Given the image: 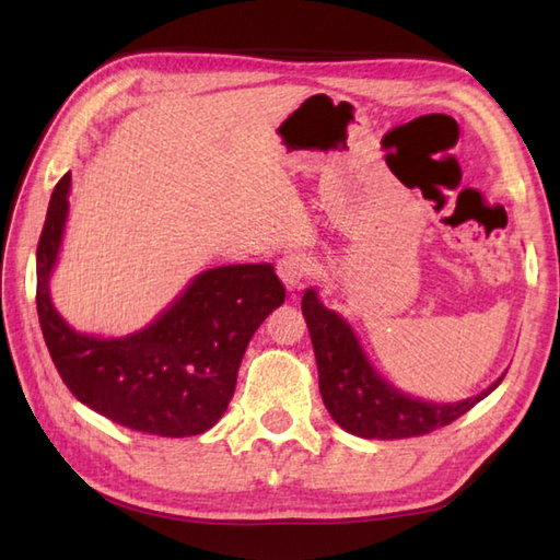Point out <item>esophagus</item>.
Returning <instances> with one entry per match:
<instances>
[{
	"label": "esophagus",
	"mask_w": 560,
	"mask_h": 560,
	"mask_svg": "<svg viewBox=\"0 0 560 560\" xmlns=\"http://www.w3.org/2000/svg\"><path fill=\"white\" fill-rule=\"evenodd\" d=\"M315 265L313 259L303 255V253H291L283 255L277 265V273L279 279L287 283V289H299L303 283L313 277Z\"/></svg>",
	"instance_id": "obj_1"
}]
</instances>
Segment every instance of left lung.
I'll list each match as a JSON object with an SVG mask.
<instances>
[{"instance_id":"1","label":"left lung","mask_w":560,"mask_h":560,"mask_svg":"<svg viewBox=\"0 0 560 560\" xmlns=\"http://www.w3.org/2000/svg\"><path fill=\"white\" fill-rule=\"evenodd\" d=\"M301 307L317 359L319 395L331 419L359 438L399 440L438 431L491 395L503 380L457 404L407 397L373 371L353 329L335 311H327L313 289L305 291Z\"/></svg>"}]
</instances>
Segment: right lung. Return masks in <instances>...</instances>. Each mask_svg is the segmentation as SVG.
I'll list each match as a JSON object with an SVG mask.
<instances>
[{
  "mask_svg": "<svg viewBox=\"0 0 560 560\" xmlns=\"http://www.w3.org/2000/svg\"><path fill=\"white\" fill-rule=\"evenodd\" d=\"M71 173L55 185L38 241V319L59 377L105 419L161 438L209 431L233 399L237 368L267 315L287 301L271 265L201 271L185 293L137 335L98 339L71 329L50 301Z\"/></svg>",
  "mask_w": 560,
  "mask_h": 560,
  "instance_id": "add662e5",
  "label": "right lung"
}]
</instances>
